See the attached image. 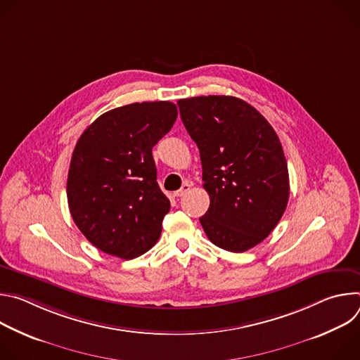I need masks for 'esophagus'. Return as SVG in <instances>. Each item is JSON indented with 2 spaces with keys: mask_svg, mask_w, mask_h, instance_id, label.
Listing matches in <instances>:
<instances>
[{
  "mask_svg": "<svg viewBox=\"0 0 360 360\" xmlns=\"http://www.w3.org/2000/svg\"><path fill=\"white\" fill-rule=\"evenodd\" d=\"M191 186H192V184L191 182H188V181H185L184 184H182V186H181V189H178L176 192H174V196H184L189 189H191Z\"/></svg>",
  "mask_w": 360,
  "mask_h": 360,
  "instance_id": "esophagus-1",
  "label": "esophagus"
}]
</instances>
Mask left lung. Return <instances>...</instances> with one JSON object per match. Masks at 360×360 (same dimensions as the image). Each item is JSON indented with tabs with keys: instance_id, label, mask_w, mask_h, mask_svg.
Wrapping results in <instances>:
<instances>
[{
	"instance_id": "1",
	"label": "left lung",
	"mask_w": 360,
	"mask_h": 360,
	"mask_svg": "<svg viewBox=\"0 0 360 360\" xmlns=\"http://www.w3.org/2000/svg\"><path fill=\"white\" fill-rule=\"evenodd\" d=\"M182 122L199 149L210 210L199 222L229 252L261 243L281 221L289 174L271 124L243 99L208 95L179 99Z\"/></svg>"
}]
</instances>
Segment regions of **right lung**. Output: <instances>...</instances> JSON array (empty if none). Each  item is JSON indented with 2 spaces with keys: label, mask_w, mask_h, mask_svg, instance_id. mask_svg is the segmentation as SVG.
I'll return each mask as SVG.
<instances>
[{
  "label": "right lung",
  "mask_w": 360,
  "mask_h": 360,
  "mask_svg": "<svg viewBox=\"0 0 360 360\" xmlns=\"http://www.w3.org/2000/svg\"><path fill=\"white\" fill-rule=\"evenodd\" d=\"M176 117L169 101L135 102L102 114L79 136L68 171V207L99 250L134 259L160 239L171 203L157 182L152 148Z\"/></svg>",
  "instance_id": "1"
}]
</instances>
